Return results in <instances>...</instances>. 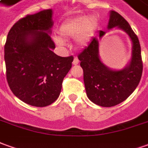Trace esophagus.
<instances>
[{
	"mask_svg": "<svg viewBox=\"0 0 148 148\" xmlns=\"http://www.w3.org/2000/svg\"><path fill=\"white\" fill-rule=\"evenodd\" d=\"M79 60H78V58H76V57H75L74 58V60H73V62H72V64H73V65H76V64H79Z\"/></svg>",
	"mask_w": 148,
	"mask_h": 148,
	"instance_id": "esophagus-1",
	"label": "esophagus"
}]
</instances>
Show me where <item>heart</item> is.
<instances>
[{
    "label": "heart",
    "mask_w": 148,
    "mask_h": 148,
    "mask_svg": "<svg viewBox=\"0 0 148 148\" xmlns=\"http://www.w3.org/2000/svg\"><path fill=\"white\" fill-rule=\"evenodd\" d=\"M95 26L94 19L88 16H80L64 22L60 29V33L63 38H74L77 35L79 44H84L91 36ZM58 44L64 43L63 39L57 38Z\"/></svg>",
    "instance_id": "obj_1"
}]
</instances>
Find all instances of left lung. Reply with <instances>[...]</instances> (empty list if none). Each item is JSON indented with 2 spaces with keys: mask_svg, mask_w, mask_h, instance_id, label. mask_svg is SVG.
I'll return each mask as SVG.
<instances>
[{
  "mask_svg": "<svg viewBox=\"0 0 148 148\" xmlns=\"http://www.w3.org/2000/svg\"><path fill=\"white\" fill-rule=\"evenodd\" d=\"M118 26L127 32L133 42L132 60L129 66L120 71L106 67L99 59L98 42L96 38L78 55L84 71V82L88 99L103 107H111L124 101L134 91L143 73V60L139 41L127 20L119 13L110 12L108 28ZM105 34L99 31V37Z\"/></svg>",
  "mask_w": 148,
  "mask_h": 148,
  "instance_id": "1",
  "label": "left lung"
}]
</instances>
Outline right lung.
I'll list each match as a JSON object with an SVG mask.
<instances>
[{"instance_id":"right-lung-1","label":"right lung","mask_w":148,"mask_h":148,"mask_svg":"<svg viewBox=\"0 0 148 148\" xmlns=\"http://www.w3.org/2000/svg\"><path fill=\"white\" fill-rule=\"evenodd\" d=\"M51 17V10L27 14L12 26L5 44L8 84L17 97L33 106L56 101L73 61L72 56L60 57L51 51L56 47L47 33Z\"/></svg>"}]
</instances>
